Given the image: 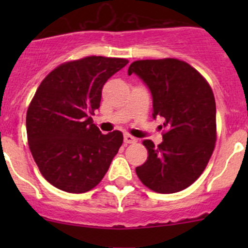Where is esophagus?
<instances>
[{"mask_svg": "<svg viewBox=\"0 0 248 248\" xmlns=\"http://www.w3.org/2000/svg\"><path fill=\"white\" fill-rule=\"evenodd\" d=\"M124 144H136L137 142V138L129 136V134H124Z\"/></svg>", "mask_w": 248, "mask_h": 248, "instance_id": "1", "label": "esophagus"}]
</instances>
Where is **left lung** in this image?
Listing matches in <instances>:
<instances>
[{"label":"left lung","mask_w":248,"mask_h":248,"mask_svg":"<svg viewBox=\"0 0 248 248\" xmlns=\"http://www.w3.org/2000/svg\"><path fill=\"white\" fill-rule=\"evenodd\" d=\"M149 87L152 116L164 119L163 141L144 140L146 162L137 167L140 181L157 193L191 186L206 168L216 142L214 92L197 69L176 59L140 60L128 68ZM162 128V126H161Z\"/></svg>","instance_id":"left-lung-1"}]
</instances>
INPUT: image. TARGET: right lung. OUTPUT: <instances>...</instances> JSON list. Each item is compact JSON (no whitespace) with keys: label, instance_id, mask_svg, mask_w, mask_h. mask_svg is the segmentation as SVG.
<instances>
[{"label":"right lung","instance_id":"obj_1","mask_svg":"<svg viewBox=\"0 0 248 248\" xmlns=\"http://www.w3.org/2000/svg\"><path fill=\"white\" fill-rule=\"evenodd\" d=\"M127 63L103 56L66 62L37 89L27 109V140L39 171L56 188L84 193L108 171L124 136L102 134L91 115L99 108L103 85Z\"/></svg>","mask_w":248,"mask_h":248}]
</instances>
